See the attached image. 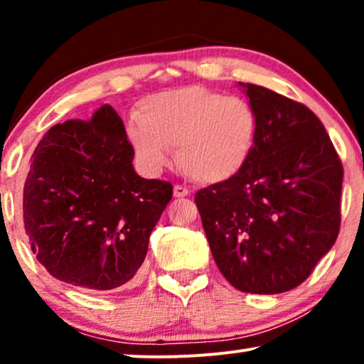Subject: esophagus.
I'll use <instances>...</instances> for the list:
<instances>
[{"label": "esophagus", "mask_w": 364, "mask_h": 364, "mask_svg": "<svg viewBox=\"0 0 364 364\" xmlns=\"http://www.w3.org/2000/svg\"><path fill=\"white\" fill-rule=\"evenodd\" d=\"M188 196V188L186 186H181V183H176L173 186V197H186Z\"/></svg>", "instance_id": "1"}]
</instances>
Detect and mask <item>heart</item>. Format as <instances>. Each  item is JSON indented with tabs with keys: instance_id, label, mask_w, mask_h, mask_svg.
Returning a JSON list of instances; mask_svg holds the SVG:
<instances>
[{
	"instance_id": "obj_1",
	"label": "heart",
	"mask_w": 364,
	"mask_h": 364,
	"mask_svg": "<svg viewBox=\"0 0 364 364\" xmlns=\"http://www.w3.org/2000/svg\"><path fill=\"white\" fill-rule=\"evenodd\" d=\"M257 116L240 96L203 86L171 89L142 101L129 141L144 168L161 172L176 149L178 167L193 181L217 183L235 176L252 151Z\"/></svg>"
}]
</instances>
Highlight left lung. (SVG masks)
<instances>
[{
	"mask_svg": "<svg viewBox=\"0 0 364 364\" xmlns=\"http://www.w3.org/2000/svg\"><path fill=\"white\" fill-rule=\"evenodd\" d=\"M242 86L257 116L252 151L235 176L200 188L196 205L230 285L273 295L305 282L336 242L343 166L305 104Z\"/></svg>",
	"mask_w": 364,
	"mask_h": 364,
	"instance_id": "left-lung-1",
	"label": "left lung"
}]
</instances>
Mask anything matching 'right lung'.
<instances>
[{
  "label": "right lung",
  "instance_id": "right-lung-1",
  "mask_svg": "<svg viewBox=\"0 0 364 364\" xmlns=\"http://www.w3.org/2000/svg\"><path fill=\"white\" fill-rule=\"evenodd\" d=\"M122 119L102 106L44 134L23 187V220L39 263L92 291L132 283L172 183L142 178Z\"/></svg>",
  "mask_w": 364,
  "mask_h": 364
}]
</instances>
